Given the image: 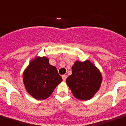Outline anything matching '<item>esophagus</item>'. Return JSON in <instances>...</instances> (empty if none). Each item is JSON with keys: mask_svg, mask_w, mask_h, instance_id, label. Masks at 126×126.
Listing matches in <instances>:
<instances>
[{"mask_svg": "<svg viewBox=\"0 0 126 126\" xmlns=\"http://www.w3.org/2000/svg\"><path fill=\"white\" fill-rule=\"evenodd\" d=\"M62 79H63V80H64V81H65L66 79H67V75H62Z\"/></svg>", "mask_w": 126, "mask_h": 126, "instance_id": "1", "label": "esophagus"}]
</instances>
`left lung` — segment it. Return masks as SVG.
I'll list each match as a JSON object with an SVG mask.
<instances>
[{
    "label": "left lung",
    "instance_id": "left-lung-1",
    "mask_svg": "<svg viewBox=\"0 0 126 126\" xmlns=\"http://www.w3.org/2000/svg\"><path fill=\"white\" fill-rule=\"evenodd\" d=\"M102 81L101 73L89 60L76 61L72 74L66 79L74 96L81 100L91 99L100 88Z\"/></svg>",
    "mask_w": 126,
    "mask_h": 126
}]
</instances>
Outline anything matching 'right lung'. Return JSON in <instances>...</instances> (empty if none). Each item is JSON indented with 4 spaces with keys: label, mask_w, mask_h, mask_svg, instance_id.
I'll return each instance as SVG.
<instances>
[{
    "label": "right lung",
    "mask_w": 126,
    "mask_h": 126,
    "mask_svg": "<svg viewBox=\"0 0 126 126\" xmlns=\"http://www.w3.org/2000/svg\"><path fill=\"white\" fill-rule=\"evenodd\" d=\"M23 82L28 94L35 99L45 100L62 82L56 67L51 65L46 57L36 56L23 73Z\"/></svg>",
    "instance_id": "obj_1"
}]
</instances>
